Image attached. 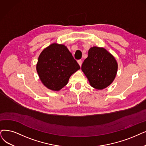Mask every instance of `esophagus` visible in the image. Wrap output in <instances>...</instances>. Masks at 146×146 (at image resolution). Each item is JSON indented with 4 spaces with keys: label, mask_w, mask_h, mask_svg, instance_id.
<instances>
[{
    "label": "esophagus",
    "mask_w": 146,
    "mask_h": 146,
    "mask_svg": "<svg viewBox=\"0 0 146 146\" xmlns=\"http://www.w3.org/2000/svg\"><path fill=\"white\" fill-rule=\"evenodd\" d=\"M78 64L80 65V66H81V65H82V60H81V59H80V60H78Z\"/></svg>",
    "instance_id": "esophagus-1"
}]
</instances>
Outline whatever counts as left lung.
I'll return each instance as SVG.
<instances>
[{"instance_id":"left-lung-1","label":"left lung","mask_w":146,"mask_h":146,"mask_svg":"<svg viewBox=\"0 0 146 146\" xmlns=\"http://www.w3.org/2000/svg\"><path fill=\"white\" fill-rule=\"evenodd\" d=\"M81 70L90 85L101 90L112 83L117 71L114 57L104 48L93 46L89 50L88 57L84 60Z\"/></svg>"}]
</instances>
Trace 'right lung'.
I'll use <instances>...</instances> for the list:
<instances>
[{"instance_id": "add662e5", "label": "right lung", "mask_w": 146, "mask_h": 146, "mask_svg": "<svg viewBox=\"0 0 146 146\" xmlns=\"http://www.w3.org/2000/svg\"><path fill=\"white\" fill-rule=\"evenodd\" d=\"M80 69L66 46L53 44L40 54L36 70L40 80L48 89L58 91L65 86L70 77Z\"/></svg>"}]
</instances>
